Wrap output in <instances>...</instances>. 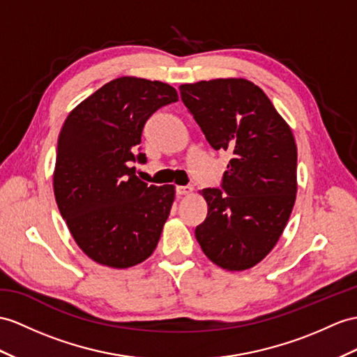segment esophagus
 <instances>
[{"label": "esophagus", "instance_id": "obj_1", "mask_svg": "<svg viewBox=\"0 0 357 357\" xmlns=\"http://www.w3.org/2000/svg\"><path fill=\"white\" fill-rule=\"evenodd\" d=\"M177 195H189L192 192V186H177L176 188Z\"/></svg>", "mask_w": 357, "mask_h": 357}]
</instances>
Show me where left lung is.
Here are the masks:
<instances>
[{
	"instance_id": "obj_1",
	"label": "left lung",
	"mask_w": 357,
	"mask_h": 357,
	"mask_svg": "<svg viewBox=\"0 0 357 357\" xmlns=\"http://www.w3.org/2000/svg\"><path fill=\"white\" fill-rule=\"evenodd\" d=\"M181 101L216 151L231 159L220 188H206L195 238L229 271L257 265L288 222L297 194V145L265 92L245 78L180 86Z\"/></svg>"
}]
</instances>
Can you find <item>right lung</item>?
<instances>
[{
  "label": "right lung",
  "instance_id": "obj_1",
  "mask_svg": "<svg viewBox=\"0 0 357 357\" xmlns=\"http://www.w3.org/2000/svg\"><path fill=\"white\" fill-rule=\"evenodd\" d=\"M177 91L162 82L119 77L69 113L57 141L54 197L77 245L100 265L130 268L158 247L176 197L172 185L154 186L130 162L153 113L176 102Z\"/></svg>",
  "mask_w": 357,
  "mask_h": 357
}]
</instances>
